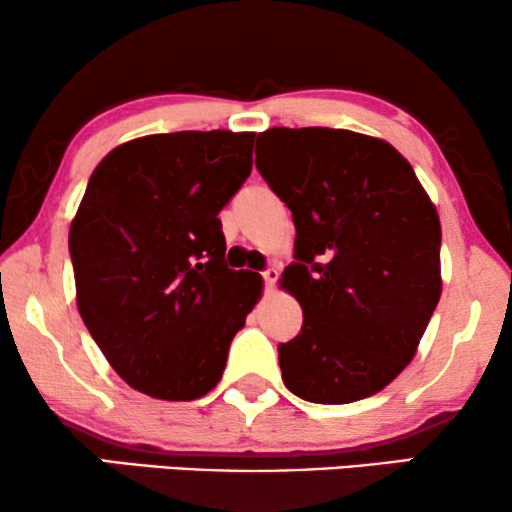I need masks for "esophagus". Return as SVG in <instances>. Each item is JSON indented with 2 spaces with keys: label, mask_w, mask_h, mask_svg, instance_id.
<instances>
[{
  "label": "esophagus",
  "mask_w": 512,
  "mask_h": 512,
  "mask_svg": "<svg viewBox=\"0 0 512 512\" xmlns=\"http://www.w3.org/2000/svg\"><path fill=\"white\" fill-rule=\"evenodd\" d=\"M279 279V270L277 268H268V270H263V282H265V286H272Z\"/></svg>",
  "instance_id": "34e87169"
}]
</instances>
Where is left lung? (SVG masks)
I'll use <instances>...</instances> for the list:
<instances>
[{"instance_id": "8db88e82", "label": "left lung", "mask_w": 512, "mask_h": 512, "mask_svg": "<svg viewBox=\"0 0 512 512\" xmlns=\"http://www.w3.org/2000/svg\"><path fill=\"white\" fill-rule=\"evenodd\" d=\"M256 167L291 209L282 284L303 328L277 347L286 389L354 403L408 366L440 300V221L415 170L382 139L333 128H270Z\"/></svg>"}]
</instances>
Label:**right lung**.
I'll list each match as a JSON object with an SVG mask.
<instances>
[{"mask_svg": "<svg viewBox=\"0 0 512 512\" xmlns=\"http://www.w3.org/2000/svg\"><path fill=\"white\" fill-rule=\"evenodd\" d=\"M254 132H172L116 146L69 228L76 305L132 389L195 401L216 387L263 279L226 265L219 212L251 174Z\"/></svg>", "mask_w": 512, "mask_h": 512, "instance_id": "obj_1", "label": "right lung"}]
</instances>
